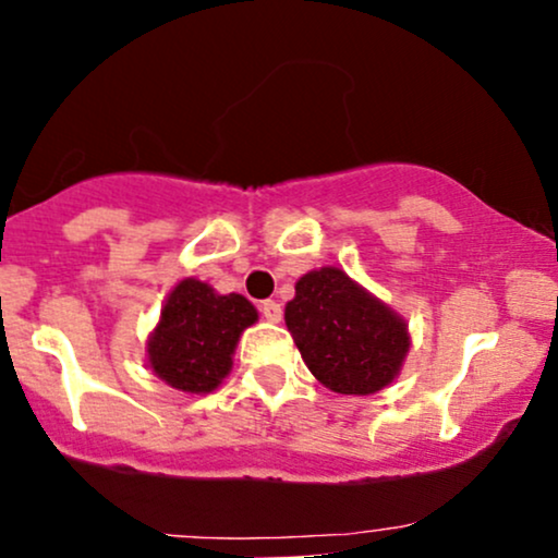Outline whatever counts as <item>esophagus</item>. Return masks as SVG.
Returning <instances> with one entry per match:
<instances>
[{
	"label": "esophagus",
	"mask_w": 558,
	"mask_h": 558,
	"mask_svg": "<svg viewBox=\"0 0 558 558\" xmlns=\"http://www.w3.org/2000/svg\"><path fill=\"white\" fill-rule=\"evenodd\" d=\"M259 312H262V317L267 319V323H280V319H283V306H280L278 301H272V299L262 301Z\"/></svg>",
	"instance_id": "obj_1"
}]
</instances>
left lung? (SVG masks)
Segmentation results:
<instances>
[{
    "label": "left lung",
    "instance_id": "1",
    "mask_svg": "<svg viewBox=\"0 0 558 558\" xmlns=\"http://www.w3.org/2000/svg\"><path fill=\"white\" fill-rule=\"evenodd\" d=\"M286 325L301 360L325 388L369 396L393 383L409 351L403 317L338 267L299 278Z\"/></svg>",
    "mask_w": 558,
    "mask_h": 558
}]
</instances>
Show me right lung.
<instances>
[{"label":"right lung","instance_id":"1","mask_svg":"<svg viewBox=\"0 0 558 558\" xmlns=\"http://www.w3.org/2000/svg\"><path fill=\"white\" fill-rule=\"evenodd\" d=\"M257 317L252 301L241 293L220 296L202 280H181L146 343L151 373L183 393H213L233 367L241 332Z\"/></svg>","mask_w":558,"mask_h":558}]
</instances>
